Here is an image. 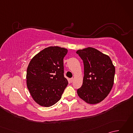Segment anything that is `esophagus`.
Returning <instances> with one entry per match:
<instances>
[{"label": "esophagus", "mask_w": 133, "mask_h": 133, "mask_svg": "<svg viewBox=\"0 0 133 133\" xmlns=\"http://www.w3.org/2000/svg\"><path fill=\"white\" fill-rule=\"evenodd\" d=\"M73 81H74V78H71V79H70V82H71V83H72Z\"/></svg>", "instance_id": "esophagus-1"}]
</instances>
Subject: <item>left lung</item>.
I'll list each match as a JSON object with an SVG mask.
<instances>
[{
    "label": "left lung",
    "instance_id": "8db88e82",
    "mask_svg": "<svg viewBox=\"0 0 133 133\" xmlns=\"http://www.w3.org/2000/svg\"><path fill=\"white\" fill-rule=\"evenodd\" d=\"M83 60L84 77L77 94L89 104L101 102L110 93L114 84L115 67L108 55L92 47L77 51Z\"/></svg>",
    "mask_w": 133,
    "mask_h": 133
}]
</instances>
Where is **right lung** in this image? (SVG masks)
Segmentation results:
<instances>
[{
  "label": "right lung",
  "mask_w": 133,
  "mask_h": 133,
  "mask_svg": "<svg viewBox=\"0 0 133 133\" xmlns=\"http://www.w3.org/2000/svg\"><path fill=\"white\" fill-rule=\"evenodd\" d=\"M67 50L47 47L31 60L27 70V86L36 103L50 107L61 99L68 81L64 77L63 58Z\"/></svg>",
  "instance_id": "1"
}]
</instances>
